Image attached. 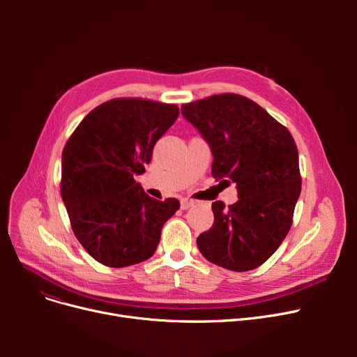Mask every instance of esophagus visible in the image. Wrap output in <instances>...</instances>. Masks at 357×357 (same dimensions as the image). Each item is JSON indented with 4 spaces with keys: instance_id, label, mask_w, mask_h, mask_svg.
I'll use <instances>...</instances> for the list:
<instances>
[{
    "instance_id": "34e87169",
    "label": "esophagus",
    "mask_w": 357,
    "mask_h": 357,
    "mask_svg": "<svg viewBox=\"0 0 357 357\" xmlns=\"http://www.w3.org/2000/svg\"><path fill=\"white\" fill-rule=\"evenodd\" d=\"M195 204L194 199H190V198H182L181 199V208L182 210H188L190 207H192V205Z\"/></svg>"
}]
</instances>
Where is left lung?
<instances>
[{
  "label": "left lung",
  "mask_w": 357,
  "mask_h": 357,
  "mask_svg": "<svg viewBox=\"0 0 357 357\" xmlns=\"http://www.w3.org/2000/svg\"><path fill=\"white\" fill-rule=\"evenodd\" d=\"M213 153L211 174L236 183L237 202H213L214 224L197 246L211 264L234 272L260 266L287 237L301 194L298 149L287 127L255 101L221 93L183 104Z\"/></svg>",
  "instance_id": "8db88e82"
}]
</instances>
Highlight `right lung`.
<instances>
[{"label":"right lung","mask_w":357,"mask_h":357,"mask_svg":"<svg viewBox=\"0 0 357 357\" xmlns=\"http://www.w3.org/2000/svg\"><path fill=\"white\" fill-rule=\"evenodd\" d=\"M178 116L174 104L116 98L93 108L66 142L62 199L75 236L100 264L124 268L152 257L179 210L178 199L158 201L135 181Z\"/></svg>","instance_id":"right-lung-1"}]
</instances>
